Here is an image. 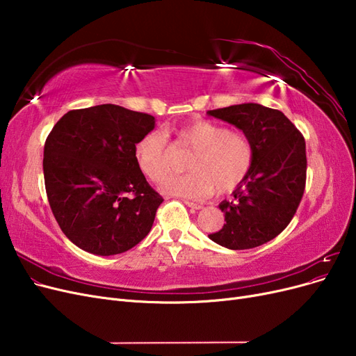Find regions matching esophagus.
Segmentation results:
<instances>
[{"label":"esophagus","mask_w":356,"mask_h":356,"mask_svg":"<svg viewBox=\"0 0 356 356\" xmlns=\"http://www.w3.org/2000/svg\"><path fill=\"white\" fill-rule=\"evenodd\" d=\"M184 203L187 204L188 208H191V209H196V211L202 209V204H200V203H195V202H190V200H184Z\"/></svg>","instance_id":"obj_1"}]
</instances>
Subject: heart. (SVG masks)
Segmentation results:
<instances>
[{
	"label": "heart",
	"mask_w": 356,
	"mask_h": 356,
	"mask_svg": "<svg viewBox=\"0 0 356 356\" xmlns=\"http://www.w3.org/2000/svg\"><path fill=\"white\" fill-rule=\"evenodd\" d=\"M177 144L191 149L188 174L168 179L160 190L170 196L202 199L217 190L229 193L246 178L252 166V145L239 131L212 120H196L174 129ZM135 161L149 181H163L170 172L166 136L153 131L135 144Z\"/></svg>",
	"instance_id": "heart-1"
}]
</instances>
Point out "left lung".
Masks as SVG:
<instances>
[{"label":"left lung","instance_id":"left-lung-1","mask_svg":"<svg viewBox=\"0 0 356 356\" xmlns=\"http://www.w3.org/2000/svg\"><path fill=\"white\" fill-rule=\"evenodd\" d=\"M248 136L252 166L246 178L222 200V229L209 239L229 250H251L275 239L293 220L306 186V143L288 117L260 104L211 110Z\"/></svg>","mask_w":356,"mask_h":356}]
</instances>
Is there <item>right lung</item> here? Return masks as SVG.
<instances>
[{"label": "right lung", "instance_id": "add662e5", "mask_svg": "<svg viewBox=\"0 0 356 356\" xmlns=\"http://www.w3.org/2000/svg\"><path fill=\"white\" fill-rule=\"evenodd\" d=\"M156 126L149 114L102 104L72 110L44 144L46 191L67 238L95 255L141 242L163 202L135 161V144Z\"/></svg>", "mask_w": 356, "mask_h": 356}]
</instances>
